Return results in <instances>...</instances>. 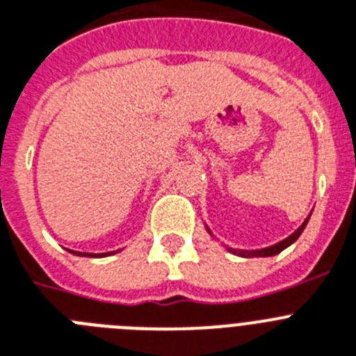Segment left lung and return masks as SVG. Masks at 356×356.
Returning a JSON list of instances; mask_svg holds the SVG:
<instances>
[{
	"label": "left lung",
	"instance_id": "obj_1",
	"mask_svg": "<svg viewBox=\"0 0 356 356\" xmlns=\"http://www.w3.org/2000/svg\"><path fill=\"white\" fill-rule=\"evenodd\" d=\"M309 217H312V213L307 215V219L304 220L302 226H298V229H295L293 234L289 235L288 238H284V241H280V243L273 244V246L264 248V250H253V252H246V250H229V252L237 253V255H241V257H271V255H277V253H280L282 250H286L289 244H293L295 241L300 237V234H302L304 228H306V224H307V220H309Z\"/></svg>",
	"mask_w": 356,
	"mask_h": 356
}]
</instances>
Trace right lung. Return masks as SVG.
<instances>
[{
    "mask_svg": "<svg viewBox=\"0 0 356 356\" xmlns=\"http://www.w3.org/2000/svg\"><path fill=\"white\" fill-rule=\"evenodd\" d=\"M72 253H76V252H72ZM110 253H115V252H110ZM110 253H101V255H92V253H90V255H88V253H79V252H77L76 255H85V257H104V255H110Z\"/></svg>",
    "mask_w": 356,
    "mask_h": 356,
    "instance_id": "right-lung-1",
    "label": "right lung"
}]
</instances>
